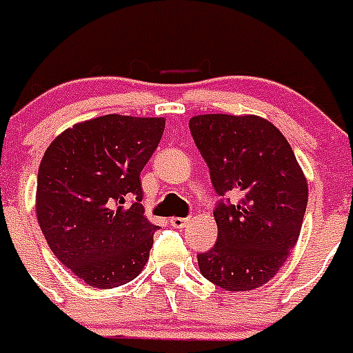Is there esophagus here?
Segmentation results:
<instances>
[{"instance_id":"esophagus-1","label":"esophagus","mask_w":353,"mask_h":353,"mask_svg":"<svg viewBox=\"0 0 353 353\" xmlns=\"http://www.w3.org/2000/svg\"><path fill=\"white\" fill-rule=\"evenodd\" d=\"M190 223V217H170V225L174 228H185Z\"/></svg>"}]
</instances>
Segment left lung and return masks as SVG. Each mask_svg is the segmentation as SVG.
Returning a JSON list of instances; mask_svg holds the SVG:
<instances>
[{
	"label": "left lung",
	"mask_w": 353,
	"mask_h": 353,
	"mask_svg": "<svg viewBox=\"0 0 353 353\" xmlns=\"http://www.w3.org/2000/svg\"><path fill=\"white\" fill-rule=\"evenodd\" d=\"M188 127L221 197L216 246L197 254L199 270L225 290H254L276 276L297 243L308 201L303 170L285 136L263 117L205 114ZM230 193L237 202L230 203Z\"/></svg>",
	"instance_id": "8db88e82"
}]
</instances>
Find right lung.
<instances>
[{"instance_id": "right-lung-1", "label": "right lung", "mask_w": 353, "mask_h": 353, "mask_svg": "<svg viewBox=\"0 0 353 353\" xmlns=\"http://www.w3.org/2000/svg\"><path fill=\"white\" fill-rule=\"evenodd\" d=\"M163 117L108 114L50 143L37 172L36 212L54 256L94 288L143 270L156 225L143 216L141 170L161 141Z\"/></svg>"}]
</instances>
